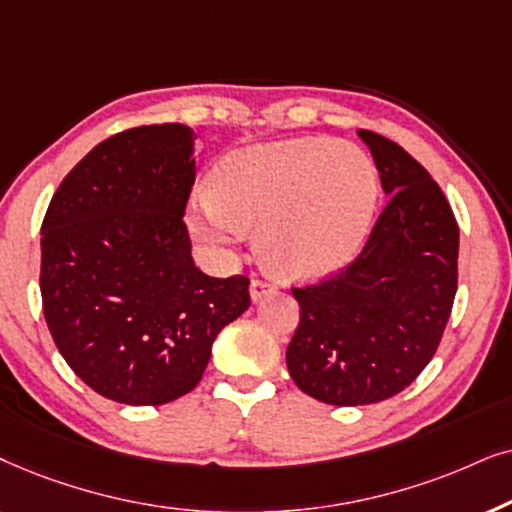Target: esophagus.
<instances>
[{
  "label": "esophagus",
  "instance_id": "esophagus-1",
  "mask_svg": "<svg viewBox=\"0 0 512 512\" xmlns=\"http://www.w3.org/2000/svg\"><path fill=\"white\" fill-rule=\"evenodd\" d=\"M271 290H274V285H271V283L267 281V278H260V276L252 278V283H250V297L255 299V302H257V299H262L264 295H269Z\"/></svg>",
  "mask_w": 512,
  "mask_h": 512
}]
</instances>
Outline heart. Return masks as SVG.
Here are the masks:
<instances>
[{"label":"heart","instance_id":"heart-1","mask_svg":"<svg viewBox=\"0 0 512 512\" xmlns=\"http://www.w3.org/2000/svg\"><path fill=\"white\" fill-rule=\"evenodd\" d=\"M377 201V170L351 142H274L238 149L222 161L215 192L196 201L192 229L220 248L262 229L271 267L313 278L356 257Z\"/></svg>","mask_w":512,"mask_h":512}]
</instances>
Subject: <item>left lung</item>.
Returning <instances> with one entry per match:
<instances>
[{"mask_svg":"<svg viewBox=\"0 0 512 512\" xmlns=\"http://www.w3.org/2000/svg\"><path fill=\"white\" fill-rule=\"evenodd\" d=\"M391 196L349 267L292 288L299 323L290 377L327 405H372L419 377L438 351L456 281L459 224L421 163L372 131H358Z\"/></svg>","mask_w":512,"mask_h":512,"instance_id":"1","label":"left lung"}]
</instances>
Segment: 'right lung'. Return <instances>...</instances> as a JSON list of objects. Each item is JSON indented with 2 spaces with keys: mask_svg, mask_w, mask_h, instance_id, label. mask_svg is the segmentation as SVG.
Listing matches in <instances>:
<instances>
[{
  "mask_svg": "<svg viewBox=\"0 0 512 512\" xmlns=\"http://www.w3.org/2000/svg\"><path fill=\"white\" fill-rule=\"evenodd\" d=\"M194 133L128 128L60 182L42 222L44 318L74 374L124 405L196 388L215 337L250 306V278L206 276L182 220Z\"/></svg>",
  "mask_w": 512,
  "mask_h": 512,
  "instance_id": "obj_1",
  "label": "right lung"
}]
</instances>
